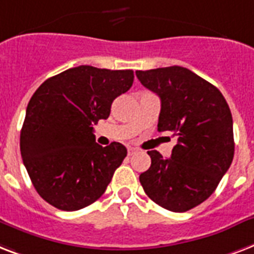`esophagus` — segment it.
<instances>
[{
  "instance_id": "obj_1",
  "label": "esophagus",
  "mask_w": 254,
  "mask_h": 254,
  "mask_svg": "<svg viewBox=\"0 0 254 254\" xmlns=\"http://www.w3.org/2000/svg\"><path fill=\"white\" fill-rule=\"evenodd\" d=\"M136 152V148H133V147H128V155H132Z\"/></svg>"
}]
</instances>
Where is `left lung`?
Segmentation results:
<instances>
[{
	"label": "left lung",
	"mask_w": 254,
	"mask_h": 254,
	"mask_svg": "<svg viewBox=\"0 0 254 254\" xmlns=\"http://www.w3.org/2000/svg\"><path fill=\"white\" fill-rule=\"evenodd\" d=\"M140 83L159 95V131H172L178 144L171 158L148 151L151 167L140 174L152 201L187 212L205 201L233 160V121L219 88L182 66L136 71Z\"/></svg>",
	"instance_id": "1"
}]
</instances>
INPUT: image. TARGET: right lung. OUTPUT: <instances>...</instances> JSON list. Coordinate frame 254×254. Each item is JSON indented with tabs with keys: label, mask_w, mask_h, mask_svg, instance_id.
<instances>
[{
	"label": "right lung",
	"mask_w": 254,
	"mask_h": 254,
	"mask_svg": "<svg viewBox=\"0 0 254 254\" xmlns=\"http://www.w3.org/2000/svg\"><path fill=\"white\" fill-rule=\"evenodd\" d=\"M132 70L68 68L43 82L27 105L19 147L41 197L62 211H78L105 193L127 149L102 147L94 127L107 119L117 96L132 86Z\"/></svg>",
	"instance_id": "1"
}]
</instances>
